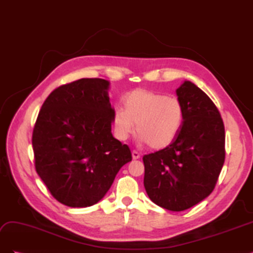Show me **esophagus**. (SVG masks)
I'll return each mask as SVG.
<instances>
[{
    "label": "esophagus",
    "instance_id": "34e87169",
    "mask_svg": "<svg viewBox=\"0 0 253 253\" xmlns=\"http://www.w3.org/2000/svg\"><path fill=\"white\" fill-rule=\"evenodd\" d=\"M132 157H133V159H138V158H140V153L135 151V150H133V151H132Z\"/></svg>",
    "mask_w": 253,
    "mask_h": 253
}]
</instances>
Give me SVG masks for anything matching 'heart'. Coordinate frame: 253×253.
I'll return each mask as SVG.
<instances>
[{"mask_svg": "<svg viewBox=\"0 0 253 253\" xmlns=\"http://www.w3.org/2000/svg\"><path fill=\"white\" fill-rule=\"evenodd\" d=\"M125 109L113 115L116 136L126 140L136 131L142 142L154 150L166 149L175 141L185 120V110L178 98L149 89H135L124 98Z\"/></svg>", "mask_w": 253, "mask_h": 253, "instance_id": "b5f03b06", "label": "heart"}]
</instances>
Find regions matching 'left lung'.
Returning <instances> with one entry per match:
<instances>
[{
  "instance_id": "1",
  "label": "left lung",
  "mask_w": 253,
  "mask_h": 253,
  "mask_svg": "<svg viewBox=\"0 0 253 253\" xmlns=\"http://www.w3.org/2000/svg\"><path fill=\"white\" fill-rule=\"evenodd\" d=\"M185 120L175 141L142 157L150 200L170 211L195 206L215 188L225 162V126L216 105L194 83L176 89Z\"/></svg>"
}]
</instances>
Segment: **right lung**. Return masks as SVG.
<instances>
[{
  "instance_id": "1",
  "label": "right lung",
  "mask_w": 253,
  "mask_h": 253,
  "mask_svg": "<svg viewBox=\"0 0 253 253\" xmlns=\"http://www.w3.org/2000/svg\"><path fill=\"white\" fill-rule=\"evenodd\" d=\"M104 79L83 78L52 90L33 132L35 167L50 194L73 208L97 204L132 153L112 135L114 109Z\"/></svg>"
}]
</instances>
